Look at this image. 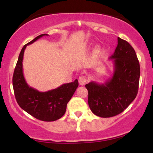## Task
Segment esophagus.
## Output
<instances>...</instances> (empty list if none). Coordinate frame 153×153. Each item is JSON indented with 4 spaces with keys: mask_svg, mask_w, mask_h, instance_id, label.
Instances as JSON below:
<instances>
[{
    "mask_svg": "<svg viewBox=\"0 0 153 153\" xmlns=\"http://www.w3.org/2000/svg\"><path fill=\"white\" fill-rule=\"evenodd\" d=\"M87 81V79L85 78V76H79V84L81 85H83L85 84V83H86Z\"/></svg>",
    "mask_w": 153,
    "mask_h": 153,
    "instance_id": "34e87169",
    "label": "esophagus"
}]
</instances>
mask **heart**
<instances>
[{
	"instance_id": "1",
	"label": "heart",
	"mask_w": 153,
	"mask_h": 153,
	"mask_svg": "<svg viewBox=\"0 0 153 153\" xmlns=\"http://www.w3.org/2000/svg\"><path fill=\"white\" fill-rule=\"evenodd\" d=\"M97 49H98V48H97Z\"/></svg>"
}]
</instances>
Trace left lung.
I'll list each match as a JSON object with an SVG mask.
<instances>
[{"label":"left lung","instance_id":"1","mask_svg":"<svg viewBox=\"0 0 153 153\" xmlns=\"http://www.w3.org/2000/svg\"><path fill=\"white\" fill-rule=\"evenodd\" d=\"M109 59L114 64L111 77L104 83L91 81L85 84L90 108L102 118L122 113L135 99L139 90L140 65L133 47L118 37V45Z\"/></svg>","mask_w":153,"mask_h":153}]
</instances>
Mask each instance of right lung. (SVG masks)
<instances>
[{
    "label": "right lung",
    "instance_id": "obj_1",
    "mask_svg": "<svg viewBox=\"0 0 153 153\" xmlns=\"http://www.w3.org/2000/svg\"><path fill=\"white\" fill-rule=\"evenodd\" d=\"M47 34L39 35L22 48L16 62L12 78V84L16 102L21 108L34 118L42 121L57 120L65 114L67 104L79 85L77 79L65 83L57 88L39 92L29 86L23 73V58L26 47Z\"/></svg>",
    "mask_w": 153,
    "mask_h": 153
}]
</instances>
